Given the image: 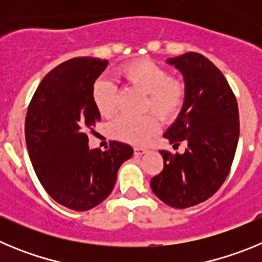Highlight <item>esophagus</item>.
<instances>
[{
    "instance_id": "34e87169",
    "label": "esophagus",
    "mask_w": 262,
    "mask_h": 262,
    "mask_svg": "<svg viewBox=\"0 0 262 262\" xmlns=\"http://www.w3.org/2000/svg\"><path fill=\"white\" fill-rule=\"evenodd\" d=\"M147 152H148V149H147V148H144V147H135V148H134V154L138 155V156H142V155L147 154Z\"/></svg>"
}]
</instances>
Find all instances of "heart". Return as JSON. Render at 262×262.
<instances>
[{
  "instance_id": "b5f03b06",
  "label": "heart",
  "mask_w": 262,
  "mask_h": 262,
  "mask_svg": "<svg viewBox=\"0 0 262 262\" xmlns=\"http://www.w3.org/2000/svg\"><path fill=\"white\" fill-rule=\"evenodd\" d=\"M119 75L127 84L147 93L145 110H154L159 117L172 120L184 108L187 96L185 81L169 75V71L151 60H135L120 67ZM92 98L102 117H113L118 110V85L110 77H98L92 85ZM161 128L155 114L142 117L119 115L108 126L110 135L129 144H145Z\"/></svg>"
}]
</instances>
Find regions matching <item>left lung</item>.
<instances>
[{"instance_id":"obj_1","label":"left lung","mask_w":262,"mask_h":262,"mask_svg":"<svg viewBox=\"0 0 262 262\" xmlns=\"http://www.w3.org/2000/svg\"><path fill=\"white\" fill-rule=\"evenodd\" d=\"M184 75L186 101L164 138L174 145L187 143L185 154L160 151L164 168L151 180L160 200L186 209L214 195L230 173L239 140V108L232 89L219 69L201 53L168 59Z\"/></svg>"}]
</instances>
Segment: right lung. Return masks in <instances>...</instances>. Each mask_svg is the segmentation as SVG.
Instances as JSON below:
<instances>
[{"label": "right lung", "mask_w": 262, "mask_h": 262, "mask_svg": "<svg viewBox=\"0 0 262 262\" xmlns=\"http://www.w3.org/2000/svg\"><path fill=\"white\" fill-rule=\"evenodd\" d=\"M107 64L94 57L61 62L41 80L27 108L25 136L34 170L51 198L76 211L103 202L134 154L119 142L103 152L88 147L86 133L101 119L92 85Z\"/></svg>", "instance_id": "obj_1"}]
</instances>
